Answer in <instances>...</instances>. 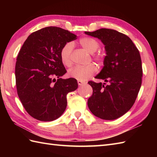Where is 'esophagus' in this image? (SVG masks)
Segmentation results:
<instances>
[{
	"label": "esophagus",
	"mask_w": 157,
	"mask_h": 157,
	"mask_svg": "<svg viewBox=\"0 0 157 157\" xmlns=\"http://www.w3.org/2000/svg\"><path fill=\"white\" fill-rule=\"evenodd\" d=\"M78 84L79 86H84V84H86V82H83V81H79V80H78Z\"/></svg>",
	"instance_id": "1"
}]
</instances>
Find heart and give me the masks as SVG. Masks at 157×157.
<instances>
[{
	"mask_svg": "<svg viewBox=\"0 0 157 157\" xmlns=\"http://www.w3.org/2000/svg\"><path fill=\"white\" fill-rule=\"evenodd\" d=\"M79 43L83 48L90 53L96 52L99 48V42L96 39L90 37H82L79 40ZM73 45L71 42H67L63 46L60 51V58L63 65L70 67L72 64V52ZM93 59L98 64H102L104 62L103 56L98 53L92 55ZM96 71V67L91 63L86 66H75L71 69L68 72V75L77 80L86 81L94 74Z\"/></svg>",
	"mask_w": 157,
	"mask_h": 157,
	"instance_id": "b5f03b06",
	"label": "heart"
}]
</instances>
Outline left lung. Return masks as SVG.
Returning <instances> with one entry per match:
<instances>
[{"mask_svg":"<svg viewBox=\"0 0 157 157\" xmlns=\"http://www.w3.org/2000/svg\"><path fill=\"white\" fill-rule=\"evenodd\" d=\"M85 34L100 39L105 46L104 67L95 78L108 82H88L93 89L88 108L102 119H116L132 108L138 96L142 77L140 55L128 36L114 29L101 28Z\"/></svg>","mask_w":157,"mask_h":157,"instance_id":"1","label":"left lung"}]
</instances>
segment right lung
Wrapping results in <instances>:
<instances>
[{
    "mask_svg": "<svg viewBox=\"0 0 157 157\" xmlns=\"http://www.w3.org/2000/svg\"><path fill=\"white\" fill-rule=\"evenodd\" d=\"M75 39L68 30L51 26L33 32L20 49L15 64L17 91L34 119L51 121L59 118L67 107V94L78 88L75 79L60 78L67 72L60 51Z\"/></svg>",
    "mask_w": 157,
    "mask_h": 157,
    "instance_id": "right-lung-1",
    "label": "right lung"
}]
</instances>
